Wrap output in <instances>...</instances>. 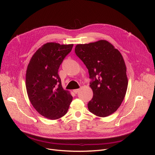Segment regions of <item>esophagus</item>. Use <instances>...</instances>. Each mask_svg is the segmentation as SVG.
Returning <instances> with one entry per match:
<instances>
[{
  "label": "esophagus",
  "instance_id": "1",
  "mask_svg": "<svg viewBox=\"0 0 155 155\" xmlns=\"http://www.w3.org/2000/svg\"><path fill=\"white\" fill-rule=\"evenodd\" d=\"M79 91H80L79 89H75V90H73V92H74L75 94H77V93L79 92Z\"/></svg>",
  "mask_w": 155,
  "mask_h": 155
}]
</instances>
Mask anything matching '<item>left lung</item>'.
I'll list each match as a JSON object with an SVG mask.
<instances>
[{
	"label": "left lung",
	"mask_w": 155,
	"mask_h": 155,
	"mask_svg": "<svg viewBox=\"0 0 155 155\" xmlns=\"http://www.w3.org/2000/svg\"><path fill=\"white\" fill-rule=\"evenodd\" d=\"M77 56L88 69L93 96L87 108L96 116L105 117L117 111L127 88L126 67L120 52L108 41L101 40L78 44Z\"/></svg>",
	"instance_id": "left-lung-1"
}]
</instances>
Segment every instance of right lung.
Wrapping results in <instances>:
<instances>
[{
	"label": "right lung",
	"instance_id": "right-lung-1",
	"mask_svg": "<svg viewBox=\"0 0 155 155\" xmlns=\"http://www.w3.org/2000/svg\"><path fill=\"white\" fill-rule=\"evenodd\" d=\"M74 45L50 42L38 49L28 64L26 86L29 101L44 117L57 120L66 114L72 101L69 91L64 90L58 69Z\"/></svg>",
	"mask_w": 155,
	"mask_h": 155
}]
</instances>
